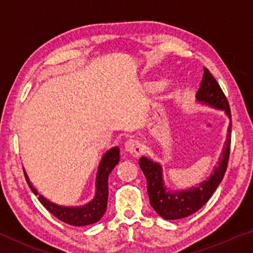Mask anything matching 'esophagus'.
Instances as JSON below:
<instances>
[{
  "mask_svg": "<svg viewBox=\"0 0 253 253\" xmlns=\"http://www.w3.org/2000/svg\"><path fill=\"white\" fill-rule=\"evenodd\" d=\"M125 150L133 157H138L143 152V147L136 140H128L125 144Z\"/></svg>",
  "mask_w": 253,
  "mask_h": 253,
  "instance_id": "34e87169",
  "label": "esophagus"
}]
</instances>
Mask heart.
<instances>
[{"mask_svg": "<svg viewBox=\"0 0 253 253\" xmlns=\"http://www.w3.org/2000/svg\"><path fill=\"white\" fill-rule=\"evenodd\" d=\"M150 88H155V84H150Z\"/></svg>", "mask_w": 253, "mask_h": 253, "instance_id": "1", "label": "heart"}]
</instances>
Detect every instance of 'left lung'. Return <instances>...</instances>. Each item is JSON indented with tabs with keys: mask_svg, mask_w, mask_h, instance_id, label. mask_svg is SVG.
Segmentation results:
<instances>
[{
	"mask_svg": "<svg viewBox=\"0 0 253 253\" xmlns=\"http://www.w3.org/2000/svg\"><path fill=\"white\" fill-rule=\"evenodd\" d=\"M198 102L208 104L212 108L222 110L229 118L228 133L227 140L223 144L221 158L219 161V166L215 167L206 181H203L197 187H193L188 190L170 191L164 184L162 166L158 163L152 162L147 157L140 158V167L147 179V189L150 198V205L162 218L166 220H176L193 214L197 212L214 193L216 188L225 176L227 165L230 154V137H232V113L219 84L210 73V71L204 67V74L201 83V87L196 94Z\"/></svg>",
	"mask_w": 253,
	"mask_h": 253,
	"instance_id": "1",
	"label": "left lung"
}]
</instances>
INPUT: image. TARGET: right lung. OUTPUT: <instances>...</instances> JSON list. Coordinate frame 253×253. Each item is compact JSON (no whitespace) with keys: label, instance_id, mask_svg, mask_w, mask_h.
<instances>
[{"label":"right lung","instance_id":"1","mask_svg":"<svg viewBox=\"0 0 253 253\" xmlns=\"http://www.w3.org/2000/svg\"><path fill=\"white\" fill-rule=\"evenodd\" d=\"M120 155L119 148H112L103 156L101 164H99L97 176H96V195L94 199L88 204L84 206H76V208H69V206H60L55 203H51L44 198L42 195H39L37 189L32 186L30 179H28L26 172L24 170L25 179H26L31 190L35 195H39V201L41 204L55 215L57 219L62 220L63 222L69 223L71 226H87L91 223L97 222L102 218L106 211L108 205V195H109V175L115 169L117 164L119 163Z\"/></svg>","mask_w":253,"mask_h":253}]
</instances>
